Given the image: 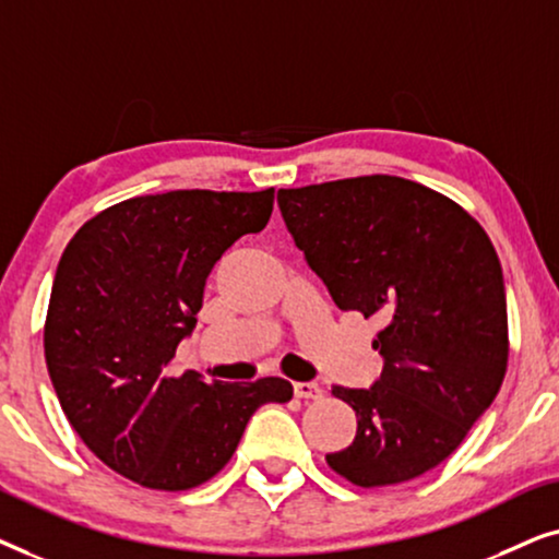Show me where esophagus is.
<instances>
[{
    "instance_id": "esophagus-1",
    "label": "esophagus",
    "mask_w": 559,
    "mask_h": 559,
    "mask_svg": "<svg viewBox=\"0 0 559 559\" xmlns=\"http://www.w3.org/2000/svg\"><path fill=\"white\" fill-rule=\"evenodd\" d=\"M293 392L297 400H320L323 396V386H318L316 381H295Z\"/></svg>"
}]
</instances>
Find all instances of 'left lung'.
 <instances>
[{
    "label": "left lung",
    "instance_id": "8db88e82",
    "mask_svg": "<svg viewBox=\"0 0 559 559\" xmlns=\"http://www.w3.org/2000/svg\"><path fill=\"white\" fill-rule=\"evenodd\" d=\"M277 203L333 302L384 323L373 338L381 377L333 386L358 427L328 465L361 488L423 476L455 453L507 373V289L491 239L455 201L394 175L282 188Z\"/></svg>",
    "mask_w": 559,
    "mask_h": 559
}]
</instances>
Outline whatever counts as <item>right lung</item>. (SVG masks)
Returning a JSON list of instances; mask_svg holds the SVG:
<instances>
[{
	"mask_svg": "<svg viewBox=\"0 0 559 559\" xmlns=\"http://www.w3.org/2000/svg\"><path fill=\"white\" fill-rule=\"evenodd\" d=\"M259 193L170 190L86 221L63 251L45 318V364L68 423L111 471L188 491L231 461L251 415L293 400L280 377L224 384L186 371L175 348L195 328L205 280L272 216Z\"/></svg>",
	"mask_w": 559,
	"mask_h": 559,
	"instance_id": "add662e5",
	"label": "right lung"
}]
</instances>
